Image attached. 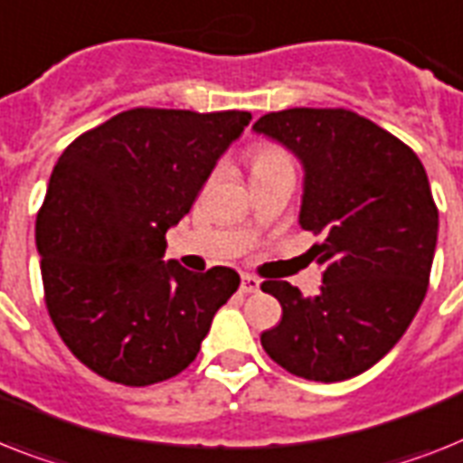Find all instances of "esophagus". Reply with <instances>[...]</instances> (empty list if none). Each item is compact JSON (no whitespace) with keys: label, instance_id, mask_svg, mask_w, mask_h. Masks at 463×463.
Returning <instances> with one entry per match:
<instances>
[{"label":"esophagus","instance_id":"1","mask_svg":"<svg viewBox=\"0 0 463 463\" xmlns=\"http://www.w3.org/2000/svg\"><path fill=\"white\" fill-rule=\"evenodd\" d=\"M259 288H261V283H259L257 278H254V276H242L240 290H242L244 295H250V292H259Z\"/></svg>","mask_w":463,"mask_h":463}]
</instances>
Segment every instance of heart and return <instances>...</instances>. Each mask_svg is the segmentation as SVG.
<instances>
[{
  "label": "heart",
  "mask_w": 463,
  "mask_h": 463,
  "mask_svg": "<svg viewBox=\"0 0 463 463\" xmlns=\"http://www.w3.org/2000/svg\"><path fill=\"white\" fill-rule=\"evenodd\" d=\"M285 164H290L288 154L273 145H259L257 149L251 152V175H254V173L270 171V168L285 166Z\"/></svg>",
  "instance_id": "b5f03b06"
}]
</instances>
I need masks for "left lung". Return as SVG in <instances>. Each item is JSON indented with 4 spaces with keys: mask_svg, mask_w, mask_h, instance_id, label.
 Masks as SVG:
<instances>
[{
    "mask_svg": "<svg viewBox=\"0 0 463 463\" xmlns=\"http://www.w3.org/2000/svg\"><path fill=\"white\" fill-rule=\"evenodd\" d=\"M254 133L302 164L299 225L321 235L317 297L285 280L261 290L283 307L261 333L266 354L290 373L337 383L381 362L414 321L438 244V206L428 175L404 142L347 109H285Z\"/></svg>",
    "mask_w": 463,
    "mask_h": 463,
    "instance_id": "8db88e82",
    "label": "left lung"
}]
</instances>
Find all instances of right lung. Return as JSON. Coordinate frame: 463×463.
Instances as JSON below:
<instances>
[{
	"mask_svg": "<svg viewBox=\"0 0 463 463\" xmlns=\"http://www.w3.org/2000/svg\"><path fill=\"white\" fill-rule=\"evenodd\" d=\"M250 111L130 109L71 142L37 213L49 317L66 347L121 385H152L194 362L213 314L238 290L228 266L164 261Z\"/></svg>",
	"mask_w": 463,
	"mask_h": 463,
	"instance_id": "1",
	"label": "right lung"
}]
</instances>
